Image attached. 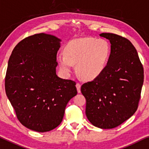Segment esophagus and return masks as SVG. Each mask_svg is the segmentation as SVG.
Returning a JSON list of instances; mask_svg holds the SVG:
<instances>
[{"instance_id": "esophagus-1", "label": "esophagus", "mask_w": 149, "mask_h": 149, "mask_svg": "<svg viewBox=\"0 0 149 149\" xmlns=\"http://www.w3.org/2000/svg\"><path fill=\"white\" fill-rule=\"evenodd\" d=\"M76 88H77V91H78V93H80L81 92V91H80L81 84H80V83H77V84H76Z\"/></svg>"}]
</instances>
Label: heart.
<instances>
[{
  "instance_id": "1",
  "label": "heart",
  "mask_w": 149,
  "mask_h": 149,
  "mask_svg": "<svg viewBox=\"0 0 149 149\" xmlns=\"http://www.w3.org/2000/svg\"><path fill=\"white\" fill-rule=\"evenodd\" d=\"M110 52V45L106 39L84 37L69 41L64 48L65 56L58 55L56 61L66 76L76 64L77 72L83 79L93 80L106 68Z\"/></svg>"
}]
</instances>
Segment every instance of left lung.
Here are the masks:
<instances>
[{
	"label": "left lung",
	"instance_id": "left-lung-1",
	"mask_svg": "<svg viewBox=\"0 0 149 149\" xmlns=\"http://www.w3.org/2000/svg\"><path fill=\"white\" fill-rule=\"evenodd\" d=\"M111 44L104 71L81 86L86 100V115L93 125L112 129L136 112L144 82V69L136 48L127 39L102 33Z\"/></svg>",
	"mask_w": 149,
	"mask_h": 149
}]
</instances>
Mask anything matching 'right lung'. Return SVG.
Here are the masks:
<instances>
[{
	"label": "right lung",
	"mask_w": 149,
	"mask_h": 149,
	"mask_svg": "<svg viewBox=\"0 0 149 149\" xmlns=\"http://www.w3.org/2000/svg\"><path fill=\"white\" fill-rule=\"evenodd\" d=\"M61 41L45 33L31 35L17 43L8 62L6 95L19 121L35 132L58 127L67 103L77 95L74 81L56 75Z\"/></svg>",
	"instance_id": "add662e5"
}]
</instances>
